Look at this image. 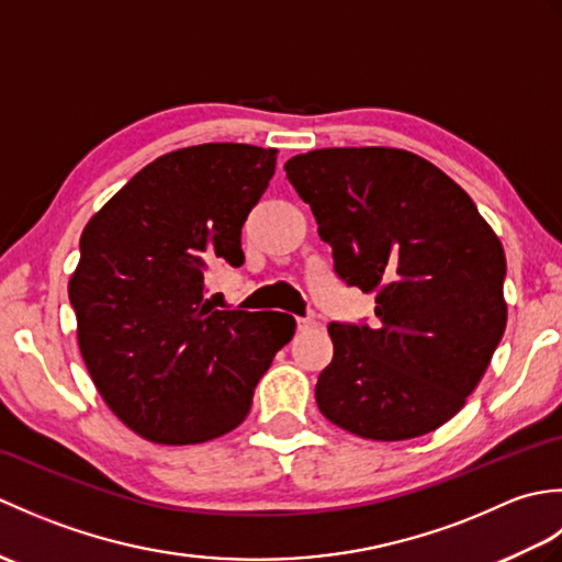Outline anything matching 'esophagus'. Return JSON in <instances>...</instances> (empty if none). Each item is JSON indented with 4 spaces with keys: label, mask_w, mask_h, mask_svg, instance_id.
Instances as JSON below:
<instances>
[{
    "label": "esophagus",
    "mask_w": 562,
    "mask_h": 562,
    "mask_svg": "<svg viewBox=\"0 0 562 562\" xmlns=\"http://www.w3.org/2000/svg\"><path fill=\"white\" fill-rule=\"evenodd\" d=\"M314 326H316V321H312V318H296V330H308Z\"/></svg>",
    "instance_id": "34e87169"
}]
</instances>
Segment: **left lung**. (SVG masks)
Returning <instances> with one entry per match:
<instances>
[{"label": "left lung", "mask_w": 562, "mask_h": 562, "mask_svg": "<svg viewBox=\"0 0 562 562\" xmlns=\"http://www.w3.org/2000/svg\"><path fill=\"white\" fill-rule=\"evenodd\" d=\"M284 171L333 250V272L376 294L372 326H328L318 411L364 439L432 432L463 408L503 340V244L473 200L411 151L316 149Z\"/></svg>", "instance_id": "8db88e82"}]
</instances>
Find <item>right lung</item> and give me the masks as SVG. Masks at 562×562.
<instances>
[{"label": "right lung", "instance_id": "add662e5", "mask_svg": "<svg viewBox=\"0 0 562 562\" xmlns=\"http://www.w3.org/2000/svg\"><path fill=\"white\" fill-rule=\"evenodd\" d=\"M274 154L232 142L164 154L81 234L69 280L79 350L109 408L145 439L200 445L232 432L294 336L288 314L202 300L212 262H244L241 226Z\"/></svg>", "mask_w": 562, "mask_h": 562}]
</instances>
